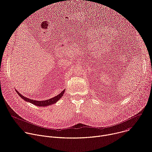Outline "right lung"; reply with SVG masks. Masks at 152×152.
<instances>
[{"mask_svg": "<svg viewBox=\"0 0 152 152\" xmlns=\"http://www.w3.org/2000/svg\"><path fill=\"white\" fill-rule=\"evenodd\" d=\"M64 90L59 94L57 95L56 96L52 98V99H48V100H41V101H37V100H32V99H28L27 97H24L23 95H21V94H20L19 92H18L16 90V92L18 93V94L23 99H24L26 102H29L31 103H32L36 106H49L50 104H54L56 102H57L61 98V97L63 96L64 93Z\"/></svg>", "mask_w": 152, "mask_h": 152, "instance_id": "right-lung-1", "label": "right lung"}]
</instances>
